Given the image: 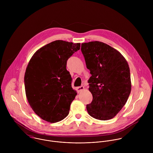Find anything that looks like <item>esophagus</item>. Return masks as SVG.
Returning a JSON list of instances; mask_svg holds the SVG:
<instances>
[{
    "instance_id": "1",
    "label": "esophagus",
    "mask_w": 153,
    "mask_h": 153,
    "mask_svg": "<svg viewBox=\"0 0 153 153\" xmlns=\"http://www.w3.org/2000/svg\"><path fill=\"white\" fill-rule=\"evenodd\" d=\"M84 89H85V88H84V87H83V86H81V87L76 88V90H77V91H78V92L82 91L84 90Z\"/></svg>"
}]
</instances>
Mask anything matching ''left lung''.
<instances>
[{"mask_svg": "<svg viewBox=\"0 0 153 153\" xmlns=\"http://www.w3.org/2000/svg\"><path fill=\"white\" fill-rule=\"evenodd\" d=\"M93 99L88 112L100 120L113 118L126 104L131 90L130 67L123 55L108 45L92 41L81 44Z\"/></svg>", "mask_w": 153, "mask_h": 153, "instance_id": "8db88e82", "label": "left lung"}]
</instances>
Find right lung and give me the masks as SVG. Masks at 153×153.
<instances>
[{
	"label": "right lung",
	"mask_w": 153,
	"mask_h": 153,
	"mask_svg": "<svg viewBox=\"0 0 153 153\" xmlns=\"http://www.w3.org/2000/svg\"><path fill=\"white\" fill-rule=\"evenodd\" d=\"M80 45L55 41L36 51L28 63L24 77L26 96L35 114L46 121H60L69 114L77 93L71 86L66 61Z\"/></svg>",
	"instance_id": "right-lung-1"
}]
</instances>
